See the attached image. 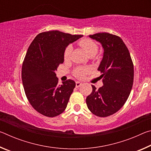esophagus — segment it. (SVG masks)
<instances>
[{
	"label": "esophagus",
	"mask_w": 151,
	"mask_h": 151,
	"mask_svg": "<svg viewBox=\"0 0 151 151\" xmlns=\"http://www.w3.org/2000/svg\"><path fill=\"white\" fill-rule=\"evenodd\" d=\"M81 85H82V83H81V82H79V81L76 82V88H78Z\"/></svg>",
	"instance_id": "esophagus-1"
}]
</instances>
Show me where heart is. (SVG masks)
I'll use <instances>...</instances> for the list:
<instances>
[{
    "instance_id": "obj_1",
    "label": "heart",
    "mask_w": 151,
    "mask_h": 151,
    "mask_svg": "<svg viewBox=\"0 0 151 151\" xmlns=\"http://www.w3.org/2000/svg\"><path fill=\"white\" fill-rule=\"evenodd\" d=\"M78 45L86 51V52L89 56H94L99 50L98 45L94 42L93 40L89 39H83L78 42ZM73 52V46L68 45L65 48L64 52V59L65 60H68L71 57ZM91 71L90 67H77L74 70L73 74L76 77L83 78L86 74Z\"/></svg>"
}]
</instances>
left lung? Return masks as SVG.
<instances>
[{
    "label": "left lung",
    "mask_w": 151,
    "mask_h": 151,
    "mask_svg": "<svg viewBox=\"0 0 151 151\" xmlns=\"http://www.w3.org/2000/svg\"><path fill=\"white\" fill-rule=\"evenodd\" d=\"M104 48L98 70L103 86L86 97L88 109L97 116L112 115L122 108L131 93L134 79V66L130 52L121 37L108 32L89 35Z\"/></svg>",
    "instance_id": "1"
}]
</instances>
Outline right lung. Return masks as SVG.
<instances>
[{
	"instance_id": "1",
	"label": "right lung",
	"mask_w": 151,
	"mask_h": 151,
	"mask_svg": "<svg viewBox=\"0 0 151 151\" xmlns=\"http://www.w3.org/2000/svg\"><path fill=\"white\" fill-rule=\"evenodd\" d=\"M83 35L58 30L39 33L30 45L22 66V81L30 104L48 117L63 113L75 87L68 79L58 85L55 70L64 62L66 47Z\"/></svg>"
}]
</instances>
